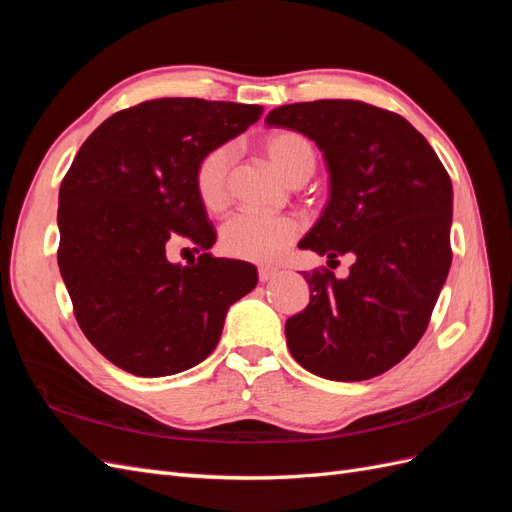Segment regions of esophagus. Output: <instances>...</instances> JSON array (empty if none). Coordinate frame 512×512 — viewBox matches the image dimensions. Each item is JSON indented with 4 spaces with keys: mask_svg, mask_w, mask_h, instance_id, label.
<instances>
[{
    "mask_svg": "<svg viewBox=\"0 0 512 512\" xmlns=\"http://www.w3.org/2000/svg\"><path fill=\"white\" fill-rule=\"evenodd\" d=\"M275 275H277V269H273V267H260L258 269V280L260 282H269V280H273Z\"/></svg>",
    "mask_w": 512,
    "mask_h": 512,
    "instance_id": "obj_1",
    "label": "esophagus"
}]
</instances>
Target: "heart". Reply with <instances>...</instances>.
<instances>
[{
  "mask_svg": "<svg viewBox=\"0 0 512 512\" xmlns=\"http://www.w3.org/2000/svg\"><path fill=\"white\" fill-rule=\"evenodd\" d=\"M267 158L280 173L303 183L316 170V147L297 130H273L262 141ZM232 166L230 147H215L198 160L194 168V188L198 200L209 211H220L228 203V175ZM303 224L294 215H273L241 211L222 226V250L241 260L269 265L299 239Z\"/></svg>",
  "mask_w": 512,
  "mask_h": 512,
  "instance_id": "1",
  "label": "heart"
}]
</instances>
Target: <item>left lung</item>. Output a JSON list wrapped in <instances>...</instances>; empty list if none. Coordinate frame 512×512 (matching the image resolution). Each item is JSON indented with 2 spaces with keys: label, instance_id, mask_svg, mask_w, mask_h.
<instances>
[{
  "label": "left lung",
  "instance_id": "8db88e82",
  "mask_svg": "<svg viewBox=\"0 0 512 512\" xmlns=\"http://www.w3.org/2000/svg\"><path fill=\"white\" fill-rule=\"evenodd\" d=\"M265 123L312 138L331 173L301 250L356 256L346 280L303 271L312 299L286 320L290 354L327 380L380 376L423 337L451 269V177L410 121L359 100L277 106Z\"/></svg>",
  "mask_w": 512,
  "mask_h": 512
}]
</instances>
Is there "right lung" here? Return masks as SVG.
Listing matches in <instances>:
<instances>
[{"label": "right lung", "instance_id": "add662e5", "mask_svg": "<svg viewBox=\"0 0 512 512\" xmlns=\"http://www.w3.org/2000/svg\"><path fill=\"white\" fill-rule=\"evenodd\" d=\"M258 104L147 100L89 134L59 188L57 262L81 331L113 365L143 378L179 374L218 346L228 307L252 292L250 262L215 258L194 168L245 132ZM183 238L200 251L167 260Z\"/></svg>", "mask_w": 512, "mask_h": 512}]
</instances>
